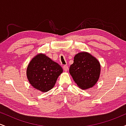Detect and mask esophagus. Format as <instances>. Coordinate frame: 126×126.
Instances as JSON below:
<instances>
[{"label":"esophagus","instance_id":"34e87169","mask_svg":"<svg viewBox=\"0 0 126 126\" xmlns=\"http://www.w3.org/2000/svg\"><path fill=\"white\" fill-rule=\"evenodd\" d=\"M63 70H64L65 72L67 71V70H68V66H66V65H64V66H63Z\"/></svg>","mask_w":126,"mask_h":126}]
</instances>
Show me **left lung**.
<instances>
[{"label":"left lung","mask_w":126,"mask_h":126,"mask_svg":"<svg viewBox=\"0 0 126 126\" xmlns=\"http://www.w3.org/2000/svg\"><path fill=\"white\" fill-rule=\"evenodd\" d=\"M100 64L94 57L82 52L75 56L69 73L75 83L82 89H87L95 85L100 74Z\"/></svg>","instance_id":"8db88e82"}]
</instances>
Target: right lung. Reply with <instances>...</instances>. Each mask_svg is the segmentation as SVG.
<instances>
[{"label": "right lung", "instance_id": "1", "mask_svg": "<svg viewBox=\"0 0 126 126\" xmlns=\"http://www.w3.org/2000/svg\"><path fill=\"white\" fill-rule=\"evenodd\" d=\"M63 69L58 63L43 54L34 57L29 63L27 75L32 86L41 92H47L54 86Z\"/></svg>", "mask_w": 126, "mask_h": 126}]
</instances>
